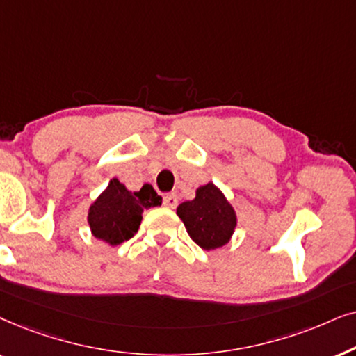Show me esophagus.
Masks as SVG:
<instances>
[{"instance_id":"obj_1","label":"esophagus","mask_w":356,"mask_h":356,"mask_svg":"<svg viewBox=\"0 0 356 356\" xmlns=\"http://www.w3.org/2000/svg\"><path fill=\"white\" fill-rule=\"evenodd\" d=\"M177 202H179V198L175 193H169V195H164V198H163V203L168 208H175L177 207Z\"/></svg>"}]
</instances>
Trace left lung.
<instances>
[{
    "instance_id": "obj_1",
    "label": "left lung",
    "mask_w": 356,
    "mask_h": 356,
    "mask_svg": "<svg viewBox=\"0 0 356 356\" xmlns=\"http://www.w3.org/2000/svg\"><path fill=\"white\" fill-rule=\"evenodd\" d=\"M177 216L191 238L205 250H215L233 238L238 216L225 193L213 182L198 187L193 200L177 207Z\"/></svg>"
}]
</instances>
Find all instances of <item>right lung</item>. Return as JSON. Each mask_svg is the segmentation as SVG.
<instances>
[{"mask_svg":"<svg viewBox=\"0 0 356 356\" xmlns=\"http://www.w3.org/2000/svg\"><path fill=\"white\" fill-rule=\"evenodd\" d=\"M163 203L149 184L131 192L118 179H111L101 195L88 211V222L96 239L108 245H118L134 238L138 231L143 211Z\"/></svg>","mask_w":356,"mask_h":356,"instance_id":"obj_1","label":"right lung"}]
</instances>
